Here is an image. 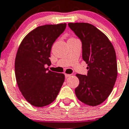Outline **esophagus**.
I'll list each match as a JSON object with an SVG mask.
<instances>
[{
  "label": "esophagus",
  "instance_id": "esophagus-1",
  "mask_svg": "<svg viewBox=\"0 0 129 129\" xmlns=\"http://www.w3.org/2000/svg\"><path fill=\"white\" fill-rule=\"evenodd\" d=\"M71 75H72L71 74H65V76H66V77H70Z\"/></svg>",
  "mask_w": 129,
  "mask_h": 129
}]
</instances>
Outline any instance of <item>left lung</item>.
Returning a JSON list of instances; mask_svg holds the SVG:
<instances>
[{"label": "left lung", "instance_id": "left-lung-1", "mask_svg": "<svg viewBox=\"0 0 129 129\" xmlns=\"http://www.w3.org/2000/svg\"><path fill=\"white\" fill-rule=\"evenodd\" d=\"M68 26L82 42V57L87 64V75L76 74L79 80L76 97L89 106L104 102L113 89L117 77L114 47L107 36L93 25L84 22Z\"/></svg>", "mask_w": 129, "mask_h": 129}]
</instances>
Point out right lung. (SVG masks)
<instances>
[{"label": "right lung", "instance_id": "1", "mask_svg": "<svg viewBox=\"0 0 129 129\" xmlns=\"http://www.w3.org/2000/svg\"><path fill=\"white\" fill-rule=\"evenodd\" d=\"M66 24H47L29 32L18 49L15 75L20 91L29 103L36 107L50 105L57 97L65 75L46 68L50 66V52Z\"/></svg>", "mask_w": 129, "mask_h": 129}]
</instances>
